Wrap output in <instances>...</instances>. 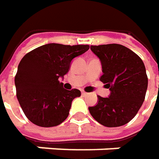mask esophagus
Returning a JSON list of instances; mask_svg holds the SVG:
<instances>
[{
  "label": "esophagus",
  "mask_w": 159,
  "mask_h": 159,
  "mask_svg": "<svg viewBox=\"0 0 159 159\" xmlns=\"http://www.w3.org/2000/svg\"><path fill=\"white\" fill-rule=\"evenodd\" d=\"M89 93H87V92H85V91H84V90H82V95L83 96H87Z\"/></svg>",
  "instance_id": "obj_1"
}]
</instances>
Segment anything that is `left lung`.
I'll return each instance as SVG.
<instances>
[{
    "instance_id": "obj_1",
    "label": "left lung",
    "mask_w": 159,
    "mask_h": 159,
    "mask_svg": "<svg viewBox=\"0 0 159 159\" xmlns=\"http://www.w3.org/2000/svg\"><path fill=\"white\" fill-rule=\"evenodd\" d=\"M99 59L100 81L110 90L108 98L98 96V104L89 107L91 116L105 127L123 126L136 115L144 101L148 77L142 59L119 44L90 46Z\"/></svg>"
}]
</instances>
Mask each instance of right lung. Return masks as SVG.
<instances>
[{
	"label": "right lung",
	"mask_w": 159,
	"mask_h": 159,
	"mask_svg": "<svg viewBox=\"0 0 159 159\" xmlns=\"http://www.w3.org/2000/svg\"><path fill=\"white\" fill-rule=\"evenodd\" d=\"M89 48V45L50 43L30 51L21 60L15 77L16 97L32 123L49 128L67 119L73 99L81 96V91L64 89L59 78L69 72L75 58Z\"/></svg>",
	"instance_id": "obj_1"
}]
</instances>
